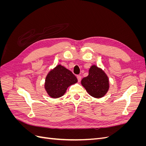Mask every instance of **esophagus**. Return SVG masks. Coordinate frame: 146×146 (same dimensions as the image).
Instances as JSON below:
<instances>
[{
    "label": "esophagus",
    "mask_w": 146,
    "mask_h": 146,
    "mask_svg": "<svg viewBox=\"0 0 146 146\" xmlns=\"http://www.w3.org/2000/svg\"><path fill=\"white\" fill-rule=\"evenodd\" d=\"M77 80H78V82H80L81 80H82V77L80 76H77Z\"/></svg>",
    "instance_id": "obj_1"
}]
</instances>
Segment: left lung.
Instances as JSON below:
<instances>
[{
	"instance_id": "obj_1",
	"label": "left lung",
	"mask_w": 146,
	"mask_h": 146,
	"mask_svg": "<svg viewBox=\"0 0 146 146\" xmlns=\"http://www.w3.org/2000/svg\"><path fill=\"white\" fill-rule=\"evenodd\" d=\"M82 85L91 96L100 99L106 95L110 88L109 78L101 68L96 65H92L88 76L81 81Z\"/></svg>"
}]
</instances>
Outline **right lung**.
Returning <instances> with one entry per match:
<instances>
[{
  "instance_id": "obj_1",
  "label": "right lung",
  "mask_w": 146,
  "mask_h": 146,
  "mask_svg": "<svg viewBox=\"0 0 146 146\" xmlns=\"http://www.w3.org/2000/svg\"><path fill=\"white\" fill-rule=\"evenodd\" d=\"M77 82V78L71 71L58 64L47 74L44 88L51 98L57 99L65 94L69 86Z\"/></svg>"
}]
</instances>
